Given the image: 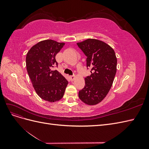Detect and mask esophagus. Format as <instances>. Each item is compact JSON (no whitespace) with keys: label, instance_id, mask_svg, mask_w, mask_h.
I'll return each mask as SVG.
<instances>
[{"label":"esophagus","instance_id":"esophagus-1","mask_svg":"<svg viewBox=\"0 0 149 149\" xmlns=\"http://www.w3.org/2000/svg\"><path fill=\"white\" fill-rule=\"evenodd\" d=\"M70 78L71 81H74V79H75V76H74V75L70 76Z\"/></svg>","mask_w":149,"mask_h":149}]
</instances>
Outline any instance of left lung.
<instances>
[{
  "instance_id": "8db88e82",
  "label": "left lung",
  "mask_w": 149,
  "mask_h": 149,
  "mask_svg": "<svg viewBox=\"0 0 149 149\" xmlns=\"http://www.w3.org/2000/svg\"><path fill=\"white\" fill-rule=\"evenodd\" d=\"M87 56L86 66L91 74L85 78V86L79 91V98L88 105L100 102L112 86L117 70V58L109 45L96 39L77 43Z\"/></svg>"
}]
</instances>
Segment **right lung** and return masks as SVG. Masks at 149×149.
Instances as JSON below:
<instances>
[{
	"mask_svg": "<svg viewBox=\"0 0 149 149\" xmlns=\"http://www.w3.org/2000/svg\"><path fill=\"white\" fill-rule=\"evenodd\" d=\"M65 45L52 40L41 41L26 54V66L31 83L38 95L47 101L54 102L63 97L68 81L57 70L55 56Z\"/></svg>",
	"mask_w": 149,
	"mask_h": 149,
	"instance_id": "right-lung-1",
	"label": "right lung"
}]
</instances>
